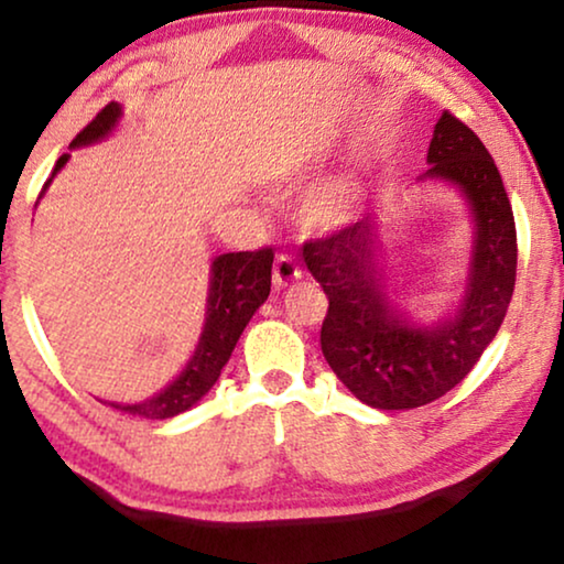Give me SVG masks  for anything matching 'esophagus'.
<instances>
[{
	"mask_svg": "<svg viewBox=\"0 0 564 564\" xmlns=\"http://www.w3.org/2000/svg\"><path fill=\"white\" fill-rule=\"evenodd\" d=\"M302 278V268L296 265L291 254H278L273 262V286L286 289L291 283H296Z\"/></svg>",
	"mask_w": 564,
	"mask_h": 564,
	"instance_id": "obj_1",
	"label": "esophagus"
}]
</instances>
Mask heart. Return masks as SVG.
<instances>
[{
    "label": "heart",
    "mask_w": 564,
    "mask_h": 564,
    "mask_svg": "<svg viewBox=\"0 0 564 564\" xmlns=\"http://www.w3.org/2000/svg\"><path fill=\"white\" fill-rule=\"evenodd\" d=\"M348 212H350V193L348 187H340V185L322 187V191L314 193L304 206L306 221L319 229L337 227V224L348 216Z\"/></svg>",
    "instance_id": "heart-1"
}]
</instances>
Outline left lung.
Masks as SVG:
<instances>
[{
	"label": "left lung",
	"mask_w": 564,
	"mask_h": 564,
	"mask_svg": "<svg viewBox=\"0 0 564 564\" xmlns=\"http://www.w3.org/2000/svg\"><path fill=\"white\" fill-rule=\"evenodd\" d=\"M420 180L462 191L475 216L469 286L452 319L417 327L381 283L377 221L364 216L304 242V262L327 294L322 352L337 379L379 410H412L459 384L506 319L516 286V221L500 172L477 133L444 110Z\"/></svg>",
	"instance_id": "obj_1"
}]
</instances>
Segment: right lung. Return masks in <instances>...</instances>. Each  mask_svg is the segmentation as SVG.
<instances>
[{
	"mask_svg": "<svg viewBox=\"0 0 564 564\" xmlns=\"http://www.w3.org/2000/svg\"><path fill=\"white\" fill-rule=\"evenodd\" d=\"M120 118V105L108 102L97 116L89 120L72 141V147H87L108 137L116 129ZM69 154L58 156L54 172L64 167ZM48 177V183H51ZM48 183L43 185L46 191ZM270 268H273V247H262L254 252H227L219 254L212 262V289H208V306H206V325L200 333L198 348H195L193 358L187 360L183 373L164 387L160 394L152 400L137 402V404H118L112 402L110 408L129 415H141L149 420H164L175 417L180 412L191 410L195 402L204 397L208 389L216 384L221 377V369L235 350V345L252 319V314L260 310L270 294Z\"/></svg>",
	"mask_w": 564,
	"mask_h": 564,
	"instance_id": "right-lung-1",
	"label": "right lung"
}]
</instances>
